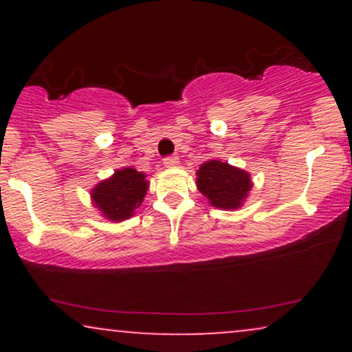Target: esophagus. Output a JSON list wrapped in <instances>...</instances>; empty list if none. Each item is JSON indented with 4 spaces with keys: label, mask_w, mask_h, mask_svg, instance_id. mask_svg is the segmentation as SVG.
Masks as SVG:
<instances>
[{
    "label": "esophagus",
    "mask_w": 352,
    "mask_h": 352,
    "mask_svg": "<svg viewBox=\"0 0 352 352\" xmlns=\"http://www.w3.org/2000/svg\"><path fill=\"white\" fill-rule=\"evenodd\" d=\"M164 165L165 167H177V165H179V159H177V157H173V155H168V157H165L164 159Z\"/></svg>",
    "instance_id": "1"
}]
</instances>
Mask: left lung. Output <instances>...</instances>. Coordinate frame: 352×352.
Here are the masks:
<instances>
[{"mask_svg": "<svg viewBox=\"0 0 352 352\" xmlns=\"http://www.w3.org/2000/svg\"><path fill=\"white\" fill-rule=\"evenodd\" d=\"M197 187L217 208L233 210L248 197L252 182L245 170L227 162L210 160L197 172Z\"/></svg>", "mask_w": 352, "mask_h": 352, "instance_id": "8db88e82", "label": "left lung"}]
</instances>
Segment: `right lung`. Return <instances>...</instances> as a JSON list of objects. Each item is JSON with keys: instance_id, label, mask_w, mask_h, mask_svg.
Instances as JSON below:
<instances>
[{"instance_id": "right-lung-1", "label": "right lung", "mask_w": 352, "mask_h": 352, "mask_svg": "<svg viewBox=\"0 0 352 352\" xmlns=\"http://www.w3.org/2000/svg\"><path fill=\"white\" fill-rule=\"evenodd\" d=\"M147 188L144 173L135 168H122L92 190V200L109 220L122 221L140 207Z\"/></svg>"}]
</instances>
